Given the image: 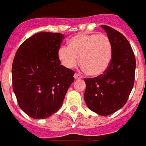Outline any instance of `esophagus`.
I'll return each mask as SVG.
<instances>
[{"label": "esophagus", "mask_w": 146, "mask_h": 146, "mask_svg": "<svg viewBox=\"0 0 146 146\" xmlns=\"http://www.w3.org/2000/svg\"><path fill=\"white\" fill-rule=\"evenodd\" d=\"M82 77L80 74H78V73H75L74 74V79L75 80H79V79H80V78Z\"/></svg>", "instance_id": "34e87169"}]
</instances>
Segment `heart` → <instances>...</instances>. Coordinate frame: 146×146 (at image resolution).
Wrapping results in <instances>:
<instances>
[{"mask_svg":"<svg viewBox=\"0 0 146 146\" xmlns=\"http://www.w3.org/2000/svg\"><path fill=\"white\" fill-rule=\"evenodd\" d=\"M58 59L66 69H73L79 63L90 76L101 75L109 67L113 46L105 34L82 33L70 39L68 46H61L57 51Z\"/></svg>","mask_w":146,"mask_h":146,"instance_id":"1","label":"heart"}]
</instances>
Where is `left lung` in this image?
Wrapping results in <instances>:
<instances>
[{
	"mask_svg": "<svg viewBox=\"0 0 146 146\" xmlns=\"http://www.w3.org/2000/svg\"><path fill=\"white\" fill-rule=\"evenodd\" d=\"M113 46L112 60L107 70L94 78H85L84 100L92 111L108 115L124 106L135 81V57L129 41L122 33L101 25Z\"/></svg>",
	"mask_w": 146,
	"mask_h": 146,
	"instance_id": "left-lung-1",
	"label": "left lung"
}]
</instances>
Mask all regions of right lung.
<instances>
[{
    "label": "right lung",
    "instance_id": "right-lung-1",
    "mask_svg": "<svg viewBox=\"0 0 146 146\" xmlns=\"http://www.w3.org/2000/svg\"><path fill=\"white\" fill-rule=\"evenodd\" d=\"M63 34L39 32L19 46L12 64V85L21 110L43 119L57 112L74 71L60 65L57 51Z\"/></svg>",
    "mask_w": 146,
    "mask_h": 146
}]
</instances>
